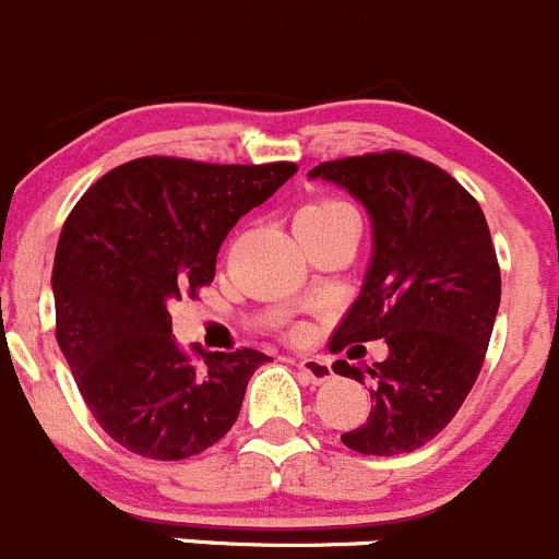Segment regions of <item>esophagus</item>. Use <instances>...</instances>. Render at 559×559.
I'll use <instances>...</instances> for the list:
<instances>
[{
    "label": "esophagus",
    "mask_w": 559,
    "mask_h": 559,
    "mask_svg": "<svg viewBox=\"0 0 559 559\" xmlns=\"http://www.w3.org/2000/svg\"><path fill=\"white\" fill-rule=\"evenodd\" d=\"M298 367V372L304 374V378L309 380V383H314V385H320V383H325V380H331V367L325 361H320V358H301V361L296 364Z\"/></svg>",
    "instance_id": "esophagus-1"
}]
</instances>
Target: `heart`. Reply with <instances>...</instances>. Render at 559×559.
<instances>
[{
  "label": "heart",
  "instance_id": "b5f03b06",
  "mask_svg": "<svg viewBox=\"0 0 559 559\" xmlns=\"http://www.w3.org/2000/svg\"><path fill=\"white\" fill-rule=\"evenodd\" d=\"M340 214H353V212L342 201H334V198H320V201L307 203V206L296 214V223H314V219H331V217H340Z\"/></svg>",
  "mask_w": 559,
  "mask_h": 559
}]
</instances>
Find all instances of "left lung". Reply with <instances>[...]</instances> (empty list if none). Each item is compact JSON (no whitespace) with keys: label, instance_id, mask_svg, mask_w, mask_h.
Returning <instances> with one entry per match:
<instances>
[{"label":"left lung","instance_id":"8db88e82","mask_svg":"<svg viewBox=\"0 0 559 559\" xmlns=\"http://www.w3.org/2000/svg\"><path fill=\"white\" fill-rule=\"evenodd\" d=\"M309 179L345 187L372 219V261L329 350L389 345L367 369L334 364L372 396L367 421L342 443L367 456L411 454L449 427L484 364L500 307L489 225L454 176L405 152L331 159Z\"/></svg>","mask_w":559,"mask_h":559}]
</instances>
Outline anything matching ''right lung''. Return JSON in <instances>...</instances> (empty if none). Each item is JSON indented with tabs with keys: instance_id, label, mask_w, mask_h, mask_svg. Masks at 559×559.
Masks as SVG:
<instances>
[{
	"instance_id": "add662e5",
	"label": "right lung",
	"mask_w": 559,
	"mask_h": 559,
	"mask_svg": "<svg viewBox=\"0 0 559 559\" xmlns=\"http://www.w3.org/2000/svg\"><path fill=\"white\" fill-rule=\"evenodd\" d=\"M293 163L212 165L141 157L84 192L53 258L57 342L99 427L127 451L176 462L225 438L266 353H201L170 312L214 280L228 230L274 195Z\"/></svg>"
}]
</instances>
